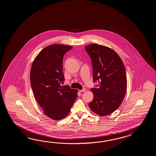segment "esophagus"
Listing matches in <instances>:
<instances>
[{
    "label": "esophagus",
    "mask_w": 156,
    "mask_h": 156,
    "mask_svg": "<svg viewBox=\"0 0 156 156\" xmlns=\"http://www.w3.org/2000/svg\"><path fill=\"white\" fill-rule=\"evenodd\" d=\"M87 91V89L86 88H83L82 90H80V92H85Z\"/></svg>",
    "instance_id": "34e87169"
}]
</instances>
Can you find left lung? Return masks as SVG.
Here are the masks:
<instances>
[{"label":"left lung","instance_id":"1","mask_svg":"<svg viewBox=\"0 0 156 156\" xmlns=\"http://www.w3.org/2000/svg\"><path fill=\"white\" fill-rule=\"evenodd\" d=\"M91 58L93 81L98 87L90 90L91 110L101 116L111 114L121 105L127 89L125 68L120 56L110 48L93 44L85 46Z\"/></svg>","mask_w":156,"mask_h":156}]
</instances>
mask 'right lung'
Instances as JSON below:
<instances>
[{
    "mask_svg": "<svg viewBox=\"0 0 156 156\" xmlns=\"http://www.w3.org/2000/svg\"><path fill=\"white\" fill-rule=\"evenodd\" d=\"M72 48L65 45H50L37 55L31 66L30 82L34 97L44 113L53 120L67 116L77 97V89L61 85L65 81L63 58Z\"/></svg>",
    "mask_w": 156,
    "mask_h": 156,
    "instance_id": "right-lung-1",
    "label": "right lung"
}]
</instances>
